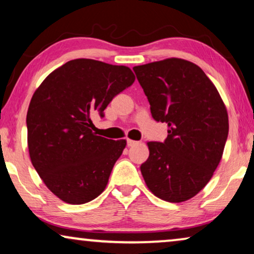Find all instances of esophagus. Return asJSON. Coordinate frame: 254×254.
<instances>
[{"instance_id": "34e87169", "label": "esophagus", "mask_w": 254, "mask_h": 254, "mask_svg": "<svg viewBox=\"0 0 254 254\" xmlns=\"http://www.w3.org/2000/svg\"><path fill=\"white\" fill-rule=\"evenodd\" d=\"M138 143H140V142L134 141V140H127L128 147H134V145H136V144H138Z\"/></svg>"}]
</instances>
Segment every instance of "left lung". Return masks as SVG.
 Instances as JSON below:
<instances>
[{"instance_id": "1", "label": "left lung", "mask_w": 254, "mask_h": 254, "mask_svg": "<svg viewBox=\"0 0 254 254\" xmlns=\"http://www.w3.org/2000/svg\"><path fill=\"white\" fill-rule=\"evenodd\" d=\"M152 118L168 124L164 142H148L141 165L148 189L168 202L195 196L220 164L229 133L227 107L202 69L178 58L136 65Z\"/></svg>"}]
</instances>
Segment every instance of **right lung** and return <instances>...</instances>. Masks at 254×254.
Returning <instances> with one entry per match:
<instances>
[{
  "label": "right lung",
  "mask_w": 254,
  "mask_h": 254,
  "mask_svg": "<svg viewBox=\"0 0 254 254\" xmlns=\"http://www.w3.org/2000/svg\"><path fill=\"white\" fill-rule=\"evenodd\" d=\"M135 81L126 65L75 59L38 86L26 116L32 165L47 189L64 202L82 204L105 190L126 140L93 133L91 117Z\"/></svg>",
  "instance_id": "obj_1"
}]
</instances>
